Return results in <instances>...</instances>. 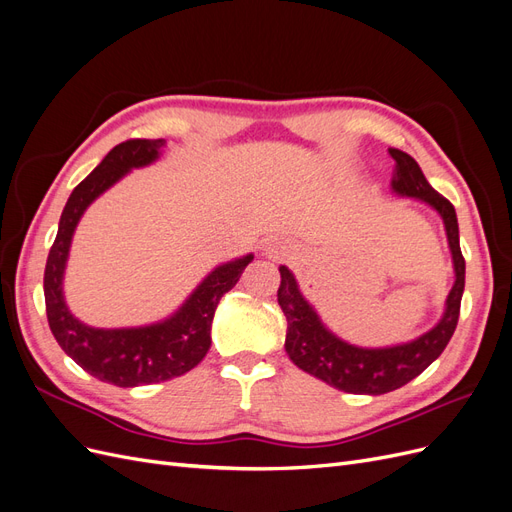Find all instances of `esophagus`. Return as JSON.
<instances>
[{"label": "esophagus", "instance_id": "1", "mask_svg": "<svg viewBox=\"0 0 512 512\" xmlns=\"http://www.w3.org/2000/svg\"><path fill=\"white\" fill-rule=\"evenodd\" d=\"M267 250H269V254H271V256H275V258H277V256H280V254H284V252H282V250H280V247H277V245H269V247H267Z\"/></svg>", "mask_w": 512, "mask_h": 512}]
</instances>
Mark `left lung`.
Listing matches in <instances>:
<instances>
[{
	"label": "left lung",
	"instance_id": "left-lung-1",
	"mask_svg": "<svg viewBox=\"0 0 512 512\" xmlns=\"http://www.w3.org/2000/svg\"><path fill=\"white\" fill-rule=\"evenodd\" d=\"M395 160L393 192L423 200L440 213L446 228L448 247L453 254L455 284L446 297V307L440 322L431 331L412 339L408 344L389 348H359L333 335L316 309L309 305L288 267H280L282 284L277 288V303L288 320L286 352L290 361L335 389L354 395H382L408 384L438 359L446 344L451 342L459 320V307L466 286V260L459 247V224L455 207L431 188L421 166L408 153L389 149Z\"/></svg>",
	"mask_w": 512,
	"mask_h": 512
}]
</instances>
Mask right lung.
I'll use <instances>...</instances> for the list:
<instances>
[{"label":"right lung","mask_w":512,"mask_h":512,"mask_svg":"<svg viewBox=\"0 0 512 512\" xmlns=\"http://www.w3.org/2000/svg\"><path fill=\"white\" fill-rule=\"evenodd\" d=\"M164 145V138H132L106 153L94 173L72 190L44 269L46 318L57 344L87 374L123 389L173 380L203 361L211 346L215 307L254 258L247 254L215 267L173 316L149 327L94 329L70 314L64 301V269L81 215L130 168L156 162Z\"/></svg>","instance_id":"1"}]
</instances>
